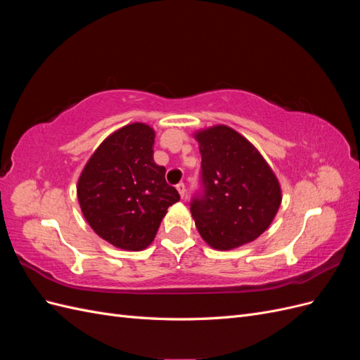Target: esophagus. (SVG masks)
<instances>
[{"instance_id":"obj_1","label":"esophagus","mask_w":360,"mask_h":360,"mask_svg":"<svg viewBox=\"0 0 360 360\" xmlns=\"http://www.w3.org/2000/svg\"><path fill=\"white\" fill-rule=\"evenodd\" d=\"M176 188H177V191L180 193V197L184 198V195H186V186H184V183H179Z\"/></svg>"}]
</instances>
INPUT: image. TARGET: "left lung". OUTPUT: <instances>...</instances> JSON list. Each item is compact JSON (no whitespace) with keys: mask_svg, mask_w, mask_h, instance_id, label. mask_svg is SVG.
Returning <instances> with one entry per match:
<instances>
[{"mask_svg":"<svg viewBox=\"0 0 360 360\" xmlns=\"http://www.w3.org/2000/svg\"><path fill=\"white\" fill-rule=\"evenodd\" d=\"M201 153L204 193L191 204L195 226L216 250H231L263 234L281 207L278 177L257 147L230 126L193 132Z\"/></svg>","mask_w":360,"mask_h":360,"instance_id":"obj_1","label":"left lung"}]
</instances>
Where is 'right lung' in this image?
Wrapping results in <instances>:
<instances>
[{
  "label": "right lung",
  "instance_id": "right-lung-1",
  "mask_svg": "<svg viewBox=\"0 0 360 360\" xmlns=\"http://www.w3.org/2000/svg\"><path fill=\"white\" fill-rule=\"evenodd\" d=\"M155 136L153 127L139 122L117 129L94 150L76 184L85 221L118 249L148 248L168 207L180 200L153 159Z\"/></svg>",
  "mask_w": 360,
  "mask_h": 360
}]
</instances>
